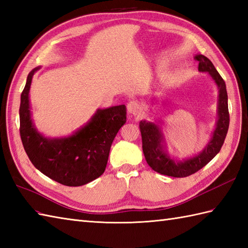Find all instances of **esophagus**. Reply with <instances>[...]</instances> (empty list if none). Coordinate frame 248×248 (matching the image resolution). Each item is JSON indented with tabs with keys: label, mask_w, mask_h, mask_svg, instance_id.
<instances>
[{
	"label": "esophagus",
	"mask_w": 248,
	"mask_h": 248,
	"mask_svg": "<svg viewBox=\"0 0 248 248\" xmlns=\"http://www.w3.org/2000/svg\"><path fill=\"white\" fill-rule=\"evenodd\" d=\"M127 110L130 115L139 116L141 114V105L138 101H130L127 105Z\"/></svg>",
	"instance_id": "1"
}]
</instances>
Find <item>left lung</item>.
<instances>
[{
    "mask_svg": "<svg viewBox=\"0 0 248 248\" xmlns=\"http://www.w3.org/2000/svg\"><path fill=\"white\" fill-rule=\"evenodd\" d=\"M195 61L198 62V70L202 72H209L213 80L217 83L219 89L218 94V120L217 129L211 140L209 141L202 154L186 160L183 162H177L170 157L166 152L163 150L162 140L163 136L159 125L147 121H140V129L143 140V151L148 165L155 171L161 175L184 178L191 176L193 173L202 170L213 157L217 155L226 139V135L229 128V110H228V96L226 91V84L220 77L217 70L215 69L212 62L208 57L202 54L195 56Z\"/></svg>",
    "mask_w": 248,
    "mask_h": 248,
    "instance_id": "8db88e82",
    "label": "left lung"
}]
</instances>
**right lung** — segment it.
<instances>
[{"label": "right lung", "instance_id": "right-lung-1", "mask_svg": "<svg viewBox=\"0 0 248 248\" xmlns=\"http://www.w3.org/2000/svg\"><path fill=\"white\" fill-rule=\"evenodd\" d=\"M30 72L21 93L20 136L33 165L52 180L81 186L102 175L116 134L127 121L125 105L98 109L92 120L73 135L49 140L37 132L31 119L29 92L35 71Z\"/></svg>", "mask_w": 248, "mask_h": 248}]
</instances>
